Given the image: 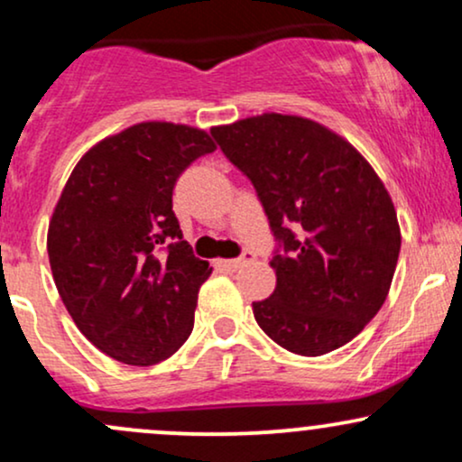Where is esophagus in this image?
Here are the masks:
<instances>
[{
  "label": "esophagus",
  "instance_id": "1",
  "mask_svg": "<svg viewBox=\"0 0 462 462\" xmlns=\"http://www.w3.org/2000/svg\"><path fill=\"white\" fill-rule=\"evenodd\" d=\"M252 261H254V254L245 252L241 258H232V261H217V267L227 269V272H236V269L245 267V264L252 263Z\"/></svg>",
  "mask_w": 462,
  "mask_h": 462
}]
</instances>
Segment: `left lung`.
<instances>
[{"mask_svg": "<svg viewBox=\"0 0 462 462\" xmlns=\"http://www.w3.org/2000/svg\"><path fill=\"white\" fill-rule=\"evenodd\" d=\"M252 180L280 252L275 291L254 301L269 338L300 356L352 341L383 309L402 235L383 180L352 143L298 115L263 113L210 130Z\"/></svg>", "mask_w": 462, "mask_h": 462, "instance_id": "1", "label": "left lung"}]
</instances>
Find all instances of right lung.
Returning a JSON list of instances; mask_svg holds the SVG:
<instances>
[{
    "instance_id": "1",
    "label": "right lung",
    "mask_w": 462,
    "mask_h": 462,
    "mask_svg": "<svg viewBox=\"0 0 462 462\" xmlns=\"http://www.w3.org/2000/svg\"><path fill=\"white\" fill-rule=\"evenodd\" d=\"M208 132L143 121L79 158L47 230L62 304L106 356L147 367L193 330L213 269L193 256L173 213L180 173L215 152Z\"/></svg>"
}]
</instances>
